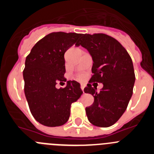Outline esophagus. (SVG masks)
Here are the masks:
<instances>
[{"mask_svg":"<svg viewBox=\"0 0 154 154\" xmlns=\"http://www.w3.org/2000/svg\"><path fill=\"white\" fill-rule=\"evenodd\" d=\"M81 89L82 90V92H84V85H81Z\"/></svg>","mask_w":154,"mask_h":154,"instance_id":"obj_1","label":"esophagus"}]
</instances>
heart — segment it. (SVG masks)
Returning <instances> with one entry per match:
<instances>
[{"label":"heart","instance_id":"b5f03b06","mask_svg":"<svg viewBox=\"0 0 154 154\" xmlns=\"http://www.w3.org/2000/svg\"><path fill=\"white\" fill-rule=\"evenodd\" d=\"M79 78H82V75H79Z\"/></svg>","mask_w":154,"mask_h":154}]
</instances>
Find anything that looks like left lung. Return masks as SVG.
I'll return each instance as SVG.
<instances>
[{"label":"left lung","mask_w":154,"mask_h":154,"mask_svg":"<svg viewBox=\"0 0 154 154\" xmlns=\"http://www.w3.org/2000/svg\"><path fill=\"white\" fill-rule=\"evenodd\" d=\"M75 45L86 48L92 58L89 83L103 84L100 92L91 84L84 89L94 97L93 104L85 108L87 117L94 126L109 127L124 113L133 95L135 73L131 58L117 40L105 34L82 35Z\"/></svg>","instance_id":"8db88e82"}]
</instances>
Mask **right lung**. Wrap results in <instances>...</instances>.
I'll use <instances>...</instances> for the list:
<instances>
[{"label": "right lung", "mask_w": 154, "mask_h": 154, "mask_svg": "<svg viewBox=\"0 0 154 154\" xmlns=\"http://www.w3.org/2000/svg\"><path fill=\"white\" fill-rule=\"evenodd\" d=\"M80 36L62 31L50 33L37 42L27 56L23 71L24 94L32 116L44 126L65 124L71 105L82 94L76 81H68L65 88L55 87L58 82H66L64 55Z\"/></svg>", "instance_id": "right-lung-1"}]
</instances>
